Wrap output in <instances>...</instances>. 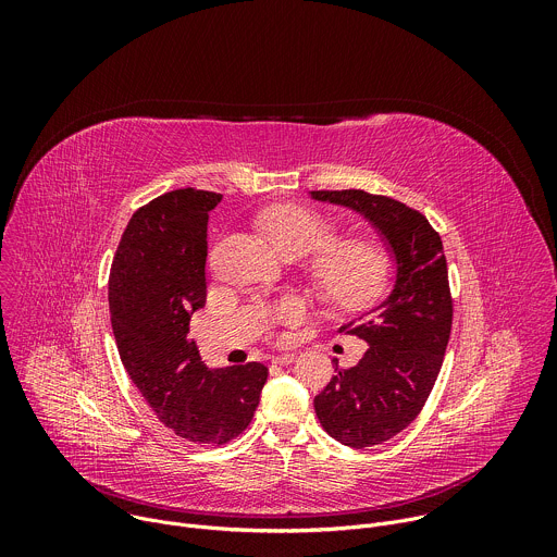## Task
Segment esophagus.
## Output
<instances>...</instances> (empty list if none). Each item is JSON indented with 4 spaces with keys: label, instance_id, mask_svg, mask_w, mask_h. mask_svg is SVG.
<instances>
[{
    "label": "esophagus",
    "instance_id": "34e87169",
    "mask_svg": "<svg viewBox=\"0 0 557 557\" xmlns=\"http://www.w3.org/2000/svg\"><path fill=\"white\" fill-rule=\"evenodd\" d=\"M293 359H295L293 352H282V355H273V357H271V363H275V366H288Z\"/></svg>",
    "mask_w": 557,
    "mask_h": 557
}]
</instances>
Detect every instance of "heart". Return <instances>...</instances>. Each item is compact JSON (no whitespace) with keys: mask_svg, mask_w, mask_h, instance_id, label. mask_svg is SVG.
<instances>
[{"mask_svg":"<svg viewBox=\"0 0 557 557\" xmlns=\"http://www.w3.org/2000/svg\"><path fill=\"white\" fill-rule=\"evenodd\" d=\"M262 228L269 240L284 256H304L317 245H322L331 228L322 215L312 209L284 202L275 205L262 215ZM385 256L383 251L366 240H344L335 243L317 258V280L329 297L355 304L376 293L385 277ZM280 317L284 322H295L299 317L297 301H284L280 306Z\"/></svg>","mask_w":557,"mask_h":557,"instance_id":"heart-1","label":"heart"}]
</instances>
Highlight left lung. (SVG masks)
<instances>
[{"label": "left lung", "instance_id": "obj_1", "mask_svg": "<svg viewBox=\"0 0 557 557\" xmlns=\"http://www.w3.org/2000/svg\"><path fill=\"white\" fill-rule=\"evenodd\" d=\"M317 202L361 215L379 235L394 280L387 297L339 331L368 344L350 370L314 396L322 428L342 445L372 447L404 432L425 406L451 331L447 262L425 215L399 200L361 189L310 191Z\"/></svg>", "mask_w": 557, "mask_h": 557}]
</instances>
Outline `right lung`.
Instances as JSON below:
<instances>
[{"mask_svg": "<svg viewBox=\"0 0 557 557\" xmlns=\"http://www.w3.org/2000/svg\"><path fill=\"white\" fill-rule=\"evenodd\" d=\"M220 194L176 189L140 207L119 243L110 320L121 361L153 414L198 445H222L253 419L269 370L262 363L209 370L189 333L205 306L209 211Z\"/></svg>", "mask_w": 557, "mask_h": 557, "instance_id": "1", "label": "right lung"}]
</instances>
